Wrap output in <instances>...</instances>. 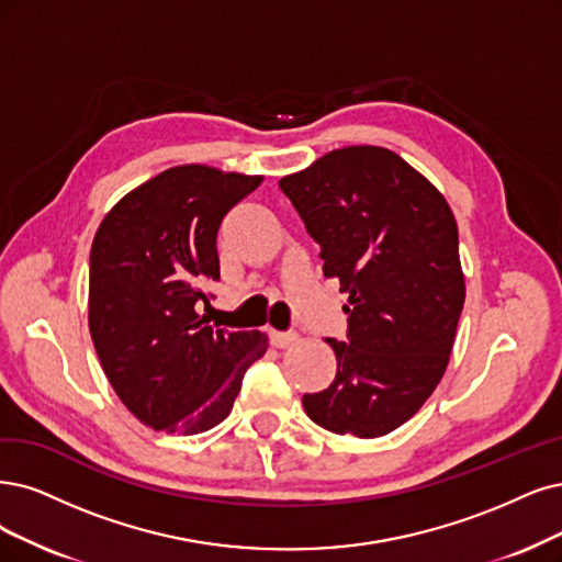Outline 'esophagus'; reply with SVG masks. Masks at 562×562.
Masks as SVG:
<instances>
[{
	"label": "esophagus",
	"instance_id": "1",
	"mask_svg": "<svg viewBox=\"0 0 562 562\" xmlns=\"http://www.w3.org/2000/svg\"><path fill=\"white\" fill-rule=\"evenodd\" d=\"M268 340H270V345H273V347L284 349L289 345H294L299 340V336L294 334V330H273V328H270L268 330Z\"/></svg>",
	"mask_w": 562,
	"mask_h": 562
}]
</instances>
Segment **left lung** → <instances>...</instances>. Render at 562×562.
<instances>
[{"label":"left lung","mask_w":562,"mask_h":562,"mask_svg":"<svg viewBox=\"0 0 562 562\" xmlns=\"http://www.w3.org/2000/svg\"><path fill=\"white\" fill-rule=\"evenodd\" d=\"M280 190L324 276L349 294L347 340L326 338L336 380L303 407L326 430L380 438L419 412L449 363L465 301L456 220L422 173L375 145L328 153Z\"/></svg>","instance_id":"1"}]
</instances>
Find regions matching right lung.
I'll list each match as a JSON object with an SVG mask.
<instances>
[{
  "label": "right lung",
  "instance_id": "obj_1",
  "mask_svg": "<svg viewBox=\"0 0 562 562\" xmlns=\"http://www.w3.org/2000/svg\"><path fill=\"white\" fill-rule=\"evenodd\" d=\"M261 176L176 166L103 217L90 252V334L120 401L155 430L196 435L228 417L245 370L266 355L259 330L199 315L220 280L224 215Z\"/></svg>",
  "mask_w": 562,
  "mask_h": 562
}]
</instances>
